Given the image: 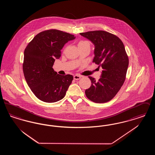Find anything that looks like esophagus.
Returning a JSON list of instances; mask_svg holds the SVG:
<instances>
[{
	"instance_id": "obj_1",
	"label": "esophagus",
	"mask_w": 155,
	"mask_h": 155,
	"mask_svg": "<svg viewBox=\"0 0 155 155\" xmlns=\"http://www.w3.org/2000/svg\"><path fill=\"white\" fill-rule=\"evenodd\" d=\"M81 78V76L80 75H75L74 76V80H78Z\"/></svg>"
}]
</instances>
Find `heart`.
<instances>
[{"mask_svg": "<svg viewBox=\"0 0 155 155\" xmlns=\"http://www.w3.org/2000/svg\"><path fill=\"white\" fill-rule=\"evenodd\" d=\"M78 46L80 48H82L85 47H90V44L88 41H80L78 43Z\"/></svg>", "mask_w": 155, "mask_h": 155, "instance_id": "obj_1", "label": "heart"}]
</instances>
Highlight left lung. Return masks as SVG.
Returning a JSON list of instances; mask_svg holds the SVG:
<instances>
[{"label":"left lung","mask_w":155,"mask_h":155,"mask_svg":"<svg viewBox=\"0 0 155 155\" xmlns=\"http://www.w3.org/2000/svg\"><path fill=\"white\" fill-rule=\"evenodd\" d=\"M80 35L94 44L92 62L102 68L98 81L88 77L91 86L85 90V95L94 102H107L116 96L125 81L129 60L124 45L118 37L104 31H88Z\"/></svg>","instance_id":"8db88e82"}]
</instances>
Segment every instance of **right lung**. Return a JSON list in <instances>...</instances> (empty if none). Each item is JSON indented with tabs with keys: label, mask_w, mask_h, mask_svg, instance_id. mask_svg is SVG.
Masks as SVG:
<instances>
[{
	"label": "right lung",
	"mask_w": 155,
	"mask_h": 155,
	"mask_svg": "<svg viewBox=\"0 0 155 155\" xmlns=\"http://www.w3.org/2000/svg\"><path fill=\"white\" fill-rule=\"evenodd\" d=\"M74 35L60 30H45L38 34L27 45L24 53L22 70L32 92L39 100L53 103L62 99L73 80L70 74L61 75L54 71L55 59Z\"/></svg>",
	"instance_id": "add662e5"
}]
</instances>
